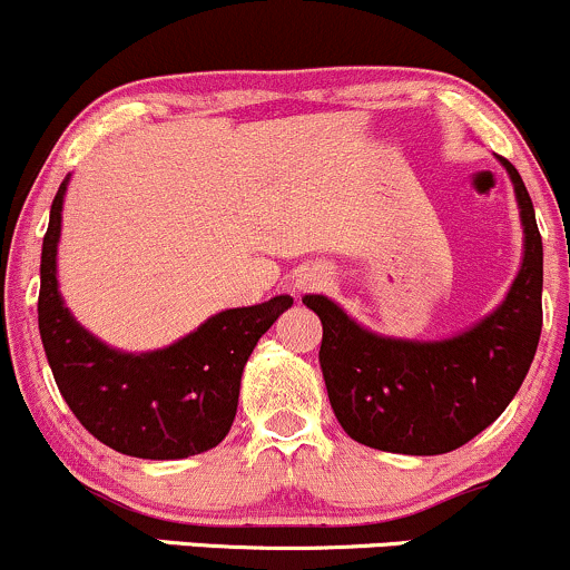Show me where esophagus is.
<instances>
[{
  "label": "esophagus",
  "mask_w": 570,
  "mask_h": 570,
  "mask_svg": "<svg viewBox=\"0 0 570 570\" xmlns=\"http://www.w3.org/2000/svg\"><path fill=\"white\" fill-rule=\"evenodd\" d=\"M326 284V273L324 271H303L297 276V289H318V286Z\"/></svg>",
  "instance_id": "obj_1"
}]
</instances>
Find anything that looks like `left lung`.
<instances>
[{"label":"left lung","instance_id":"1","mask_svg":"<svg viewBox=\"0 0 570 570\" xmlns=\"http://www.w3.org/2000/svg\"><path fill=\"white\" fill-rule=\"evenodd\" d=\"M525 252L503 303L448 340L383 337L324 294L303 303L322 318L326 394L351 440L385 453L442 455L474 440L507 410L541 337L544 248L531 195L507 158Z\"/></svg>","mask_w":570,"mask_h":570}]
</instances>
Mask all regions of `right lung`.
Wrapping results in <instances>:
<instances>
[{"label":"right lung","instance_id":"right-lung-1","mask_svg":"<svg viewBox=\"0 0 570 570\" xmlns=\"http://www.w3.org/2000/svg\"><path fill=\"white\" fill-rule=\"evenodd\" d=\"M69 176L50 206L39 265V335L69 410L98 442L122 455L174 461L225 440L238 410L240 375L257 340L294 299L230 307L174 345L149 353L109 348L77 324L56 278Z\"/></svg>","mask_w":570,"mask_h":570}]
</instances>
